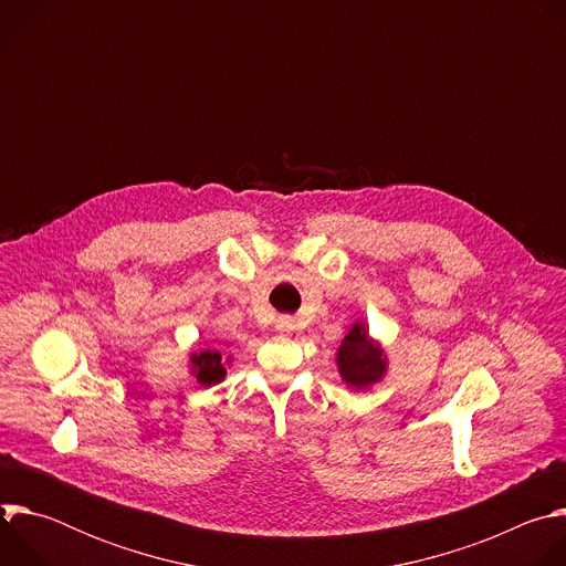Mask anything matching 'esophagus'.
Returning <instances> with one entry per match:
<instances>
[{"instance_id":"esophagus-1","label":"esophagus","mask_w":566,"mask_h":566,"mask_svg":"<svg viewBox=\"0 0 566 566\" xmlns=\"http://www.w3.org/2000/svg\"><path fill=\"white\" fill-rule=\"evenodd\" d=\"M295 329V319L291 317V315H282L280 319H277V332H282V334H291Z\"/></svg>"}]
</instances>
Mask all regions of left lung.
Instances as JSON below:
<instances>
[{
	"label": "left lung",
	"instance_id": "1",
	"mask_svg": "<svg viewBox=\"0 0 566 566\" xmlns=\"http://www.w3.org/2000/svg\"><path fill=\"white\" fill-rule=\"evenodd\" d=\"M385 358L380 347L369 338L363 322L354 325L338 349V369L349 387L365 389L378 382L385 374Z\"/></svg>",
	"mask_w": 566,
	"mask_h": 566
}]
</instances>
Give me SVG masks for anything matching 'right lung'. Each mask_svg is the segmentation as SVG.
<instances>
[{
	"mask_svg": "<svg viewBox=\"0 0 566 566\" xmlns=\"http://www.w3.org/2000/svg\"><path fill=\"white\" fill-rule=\"evenodd\" d=\"M190 363H192V374L197 376V382L206 387L212 382H221L226 376V367L219 349H203L199 354H192Z\"/></svg>",
	"mask_w": 566,
	"mask_h": 566,
	"instance_id": "right-lung-1",
	"label": "right lung"
}]
</instances>
